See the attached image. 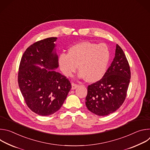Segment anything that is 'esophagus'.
Listing matches in <instances>:
<instances>
[{
    "label": "esophagus",
    "instance_id": "1",
    "mask_svg": "<svg viewBox=\"0 0 150 150\" xmlns=\"http://www.w3.org/2000/svg\"><path fill=\"white\" fill-rule=\"evenodd\" d=\"M71 85H72V90H75L76 88H78V85L77 84L74 83H72Z\"/></svg>",
    "mask_w": 150,
    "mask_h": 150
}]
</instances>
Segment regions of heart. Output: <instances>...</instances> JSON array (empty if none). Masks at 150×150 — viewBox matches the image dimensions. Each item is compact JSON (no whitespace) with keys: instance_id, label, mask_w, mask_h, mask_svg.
Masks as SVG:
<instances>
[{"instance_id":"1","label":"heart","mask_w":150,"mask_h":150,"mask_svg":"<svg viewBox=\"0 0 150 150\" xmlns=\"http://www.w3.org/2000/svg\"><path fill=\"white\" fill-rule=\"evenodd\" d=\"M109 59L110 52L105 45L84 41L71 47L68 54H60L58 63L60 71L66 76H71L78 66L79 78L95 82L105 74Z\"/></svg>"}]
</instances>
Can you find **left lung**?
I'll return each instance as SVG.
<instances>
[{"label":"left lung","instance_id":"obj_1","mask_svg":"<svg viewBox=\"0 0 150 150\" xmlns=\"http://www.w3.org/2000/svg\"><path fill=\"white\" fill-rule=\"evenodd\" d=\"M129 63L121 47L116 45L115 56L103 77L88 87L85 104L98 116L115 112L123 103L130 82Z\"/></svg>","mask_w":150,"mask_h":150}]
</instances>
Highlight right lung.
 I'll return each instance as SVG.
<instances>
[{"label":"right lung","instance_id":"add662e5","mask_svg":"<svg viewBox=\"0 0 150 150\" xmlns=\"http://www.w3.org/2000/svg\"><path fill=\"white\" fill-rule=\"evenodd\" d=\"M57 39L50 37L31 45L19 65L18 80L21 94L28 108L41 116L58 111L71 89L66 76L55 71L59 67Z\"/></svg>","mask_w":150,"mask_h":150}]
</instances>
